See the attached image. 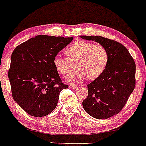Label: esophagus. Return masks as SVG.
<instances>
[{
    "label": "esophagus",
    "instance_id": "34e87169",
    "mask_svg": "<svg viewBox=\"0 0 146 146\" xmlns=\"http://www.w3.org/2000/svg\"><path fill=\"white\" fill-rule=\"evenodd\" d=\"M69 87L70 88H72V89H74V90H75V89H76V88H78V86H74V85H70L69 86Z\"/></svg>",
    "mask_w": 146,
    "mask_h": 146
}]
</instances>
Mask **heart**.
Returning a JSON list of instances; mask_svg holds the SVG:
<instances>
[{"instance_id": "heart-1", "label": "heart", "mask_w": 146, "mask_h": 146, "mask_svg": "<svg viewBox=\"0 0 146 146\" xmlns=\"http://www.w3.org/2000/svg\"><path fill=\"white\" fill-rule=\"evenodd\" d=\"M67 57L56 54L53 64L58 72L65 75L70 72L72 63L76 64L75 72L66 78V81L72 84H78L88 78L95 80L105 70L109 61V54L103 46L92 42L79 40L73 43L66 50Z\"/></svg>"}]
</instances>
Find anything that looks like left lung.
<instances>
[{"label": "left lung", "instance_id": "obj_1", "mask_svg": "<svg viewBox=\"0 0 146 146\" xmlns=\"http://www.w3.org/2000/svg\"><path fill=\"white\" fill-rule=\"evenodd\" d=\"M103 46L109 54L104 72L90 83L88 95L82 102L84 110L96 119H107L124 106L135 88V64L124 46L100 36H80Z\"/></svg>", "mask_w": 146, "mask_h": 146}]
</instances>
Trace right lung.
I'll list each match as a JSON object with an SVG mask.
<instances>
[{"instance_id": "1", "label": "right lung", "mask_w": 146, "mask_h": 146, "mask_svg": "<svg viewBox=\"0 0 146 146\" xmlns=\"http://www.w3.org/2000/svg\"><path fill=\"white\" fill-rule=\"evenodd\" d=\"M72 40L38 35L21 44L12 53L9 78L13 98L31 115L42 117L51 113L60 92L68 87L61 82L53 59Z\"/></svg>"}]
</instances>
